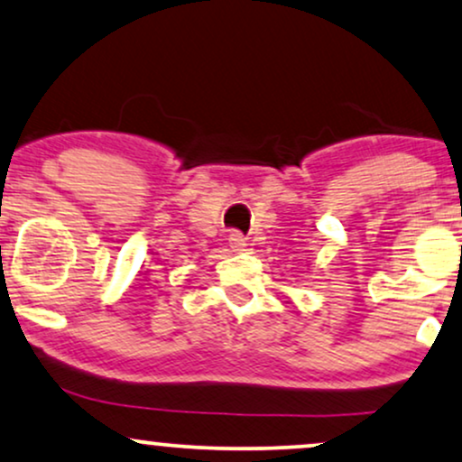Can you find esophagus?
<instances>
[{
    "label": "esophagus",
    "instance_id": "obj_1",
    "mask_svg": "<svg viewBox=\"0 0 462 462\" xmlns=\"http://www.w3.org/2000/svg\"><path fill=\"white\" fill-rule=\"evenodd\" d=\"M229 246L231 250H236V253H242V250H246V237H244L242 233H231Z\"/></svg>",
    "mask_w": 462,
    "mask_h": 462
}]
</instances>
